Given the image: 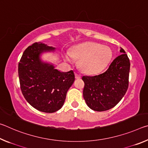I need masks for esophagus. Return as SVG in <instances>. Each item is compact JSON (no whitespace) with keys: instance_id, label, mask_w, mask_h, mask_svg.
Returning a JSON list of instances; mask_svg holds the SVG:
<instances>
[{"instance_id":"obj_1","label":"esophagus","mask_w":148,"mask_h":148,"mask_svg":"<svg viewBox=\"0 0 148 148\" xmlns=\"http://www.w3.org/2000/svg\"><path fill=\"white\" fill-rule=\"evenodd\" d=\"M75 77H76V79H79V78H81V75L77 74V73H76L75 74Z\"/></svg>"}]
</instances>
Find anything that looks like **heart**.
Returning <instances> with one entry per match:
<instances>
[{
    "label": "heart",
    "mask_w": 148,
    "mask_h": 148,
    "mask_svg": "<svg viewBox=\"0 0 148 148\" xmlns=\"http://www.w3.org/2000/svg\"><path fill=\"white\" fill-rule=\"evenodd\" d=\"M64 59L71 62L72 57L79 60V65L82 71L87 74H96L106 68L112 57L109 47L99 43L87 42L76 45L70 52H65Z\"/></svg>",
    "instance_id": "heart-1"
}]
</instances>
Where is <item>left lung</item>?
I'll list each match as a JSON object with an SVG mask.
<instances>
[{
    "mask_svg": "<svg viewBox=\"0 0 148 148\" xmlns=\"http://www.w3.org/2000/svg\"><path fill=\"white\" fill-rule=\"evenodd\" d=\"M104 73L94 76H84L83 96L90 108L97 112L114 108L121 101L129 87L130 61L124 49Z\"/></svg>",
    "mask_w": 148,
    "mask_h": 148,
    "instance_id": "8db88e82",
    "label": "left lung"
}]
</instances>
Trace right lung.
<instances>
[{
	"label": "right lung",
	"mask_w": 148,
	"mask_h": 148,
	"mask_svg": "<svg viewBox=\"0 0 148 148\" xmlns=\"http://www.w3.org/2000/svg\"><path fill=\"white\" fill-rule=\"evenodd\" d=\"M55 49L35 42L25 50L18 64L20 87L25 99L34 108L46 113L61 108L75 80L73 71L62 72L41 61V53Z\"/></svg>",
	"instance_id": "obj_1"
}]
</instances>
